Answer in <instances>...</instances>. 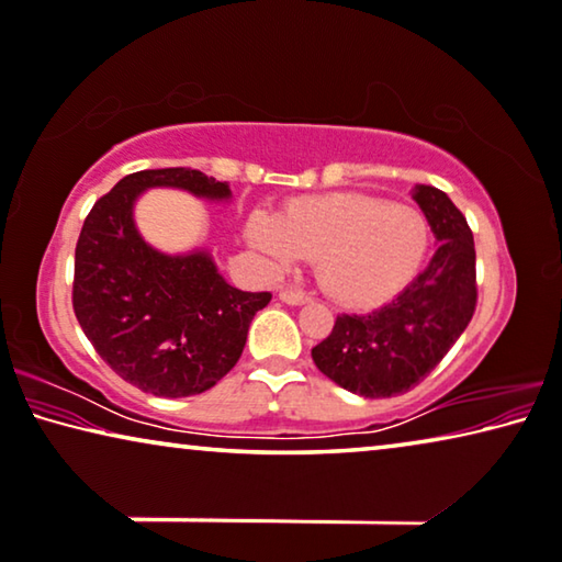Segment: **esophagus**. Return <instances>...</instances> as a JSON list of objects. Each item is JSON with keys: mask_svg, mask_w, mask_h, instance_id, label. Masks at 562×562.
Segmentation results:
<instances>
[{"mask_svg": "<svg viewBox=\"0 0 562 562\" xmlns=\"http://www.w3.org/2000/svg\"><path fill=\"white\" fill-rule=\"evenodd\" d=\"M279 299L283 301V304H289V306H301V304H308V296H306V293H301V291H293V289L281 291V293H279Z\"/></svg>", "mask_w": 562, "mask_h": 562, "instance_id": "obj_1", "label": "esophagus"}]
</instances>
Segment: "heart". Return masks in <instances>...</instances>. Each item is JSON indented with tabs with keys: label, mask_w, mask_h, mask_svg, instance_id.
I'll list each match as a JSON object with an SVG mask.
<instances>
[{
	"label": "heart",
	"mask_w": 562,
	"mask_h": 562,
	"mask_svg": "<svg viewBox=\"0 0 562 562\" xmlns=\"http://www.w3.org/2000/svg\"><path fill=\"white\" fill-rule=\"evenodd\" d=\"M246 240L271 273L314 258L322 286L349 308L392 301L417 279L431 246L427 215L364 193L291 201L281 215L254 211Z\"/></svg>",
	"instance_id": "obj_1"
}]
</instances>
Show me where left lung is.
<instances>
[{"instance_id":"left-lung-1","label":"left lung","mask_w":562,"mask_h":562,"mask_svg":"<svg viewBox=\"0 0 562 562\" xmlns=\"http://www.w3.org/2000/svg\"><path fill=\"white\" fill-rule=\"evenodd\" d=\"M437 251L427 269L390 304L369 314L336 316L331 334L311 349L314 364L344 390L369 400L419 384L468 329L477 304L472 231L450 195L414 186Z\"/></svg>"}]
</instances>
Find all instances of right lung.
I'll return each mask as SVG.
<instances>
[{
	"label": "right lung",
	"instance_id": "1",
	"mask_svg": "<svg viewBox=\"0 0 562 562\" xmlns=\"http://www.w3.org/2000/svg\"><path fill=\"white\" fill-rule=\"evenodd\" d=\"M170 188L198 201L231 203L226 180L191 168L125 176L92 205L75 248L72 306L102 361L143 392L166 400L201 394L236 367L269 291L223 279L209 248L166 254L137 231L135 203Z\"/></svg>",
	"mask_w": 562,
	"mask_h": 562
}]
</instances>
